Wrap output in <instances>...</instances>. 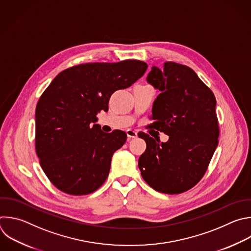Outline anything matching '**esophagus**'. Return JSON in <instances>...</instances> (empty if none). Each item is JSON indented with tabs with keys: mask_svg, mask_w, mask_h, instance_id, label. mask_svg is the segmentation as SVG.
Here are the masks:
<instances>
[{
	"mask_svg": "<svg viewBox=\"0 0 251 251\" xmlns=\"http://www.w3.org/2000/svg\"><path fill=\"white\" fill-rule=\"evenodd\" d=\"M126 134H127L128 138H137L138 137V133L132 129H128L126 131Z\"/></svg>",
	"mask_w": 251,
	"mask_h": 251,
	"instance_id": "34e87169",
	"label": "esophagus"
}]
</instances>
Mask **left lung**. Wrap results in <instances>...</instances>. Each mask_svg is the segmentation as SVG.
Segmentation results:
<instances>
[{"instance_id":"8db88e82","label":"left lung","mask_w":251,"mask_h":251,"mask_svg":"<svg viewBox=\"0 0 251 251\" xmlns=\"http://www.w3.org/2000/svg\"><path fill=\"white\" fill-rule=\"evenodd\" d=\"M147 81L159 92L151 125L170 138L160 143L139 133L147 149L138 166L154 190L179 194L199 182L217 149L216 99L191 68L175 62H165L163 69L152 66Z\"/></svg>"}]
</instances>
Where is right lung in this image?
<instances>
[{"label": "right lung", "mask_w": 251, "mask_h": 251, "mask_svg": "<svg viewBox=\"0 0 251 251\" xmlns=\"http://www.w3.org/2000/svg\"><path fill=\"white\" fill-rule=\"evenodd\" d=\"M143 61L88 63L56 75L35 110V149L40 165L59 190L87 195L106 180L125 132L100 130L97 114L108 110L111 95L131 87L146 72Z\"/></svg>", "instance_id": "right-lung-1"}]
</instances>
